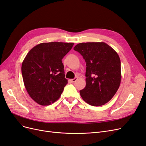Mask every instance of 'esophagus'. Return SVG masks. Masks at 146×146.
<instances>
[{"mask_svg": "<svg viewBox=\"0 0 146 146\" xmlns=\"http://www.w3.org/2000/svg\"><path fill=\"white\" fill-rule=\"evenodd\" d=\"M77 79H78V78H77V77H75L74 78L71 79V80H70V81H71L72 83H74V82H76L77 80Z\"/></svg>", "mask_w": 146, "mask_h": 146, "instance_id": "34e87169", "label": "esophagus"}]
</instances>
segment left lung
Returning a JSON list of instances; mask_svg holds the SVG:
<instances>
[{
	"label": "left lung",
	"instance_id": "left-lung-1",
	"mask_svg": "<svg viewBox=\"0 0 146 146\" xmlns=\"http://www.w3.org/2000/svg\"><path fill=\"white\" fill-rule=\"evenodd\" d=\"M74 49L86 63V86L80 91L81 97L92 106L105 105L120 86L121 60L118 54L104 42L79 43Z\"/></svg>",
	"mask_w": 146,
	"mask_h": 146
}]
</instances>
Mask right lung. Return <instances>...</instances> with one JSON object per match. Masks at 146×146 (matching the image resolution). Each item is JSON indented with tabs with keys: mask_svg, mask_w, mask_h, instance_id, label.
Here are the masks:
<instances>
[{
	"mask_svg": "<svg viewBox=\"0 0 146 146\" xmlns=\"http://www.w3.org/2000/svg\"><path fill=\"white\" fill-rule=\"evenodd\" d=\"M73 46V42H43L25 57L21 68L24 83L37 104L49 105L60 98L68 83L61 60Z\"/></svg>",
	"mask_w": 146,
	"mask_h": 146,
	"instance_id": "add662e5",
	"label": "right lung"
}]
</instances>
